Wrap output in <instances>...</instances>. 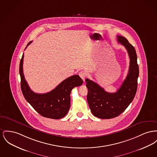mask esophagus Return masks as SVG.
<instances>
[{"label": "esophagus", "mask_w": 157, "mask_h": 157, "mask_svg": "<svg viewBox=\"0 0 157 157\" xmlns=\"http://www.w3.org/2000/svg\"><path fill=\"white\" fill-rule=\"evenodd\" d=\"M79 75L82 78V79L83 80V81H85V79L86 78V74L83 71H81V72H80L79 73Z\"/></svg>", "instance_id": "esophagus-1"}]
</instances>
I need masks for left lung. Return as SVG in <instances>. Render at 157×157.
<instances>
[{"mask_svg": "<svg viewBox=\"0 0 157 157\" xmlns=\"http://www.w3.org/2000/svg\"><path fill=\"white\" fill-rule=\"evenodd\" d=\"M117 41L125 47L130 58L129 72L117 91L106 92L98 84L85 79L87 101L91 111L94 116L103 119L119 116L133 101L137 91L139 66L135 48L125 37L117 36Z\"/></svg>", "mask_w": 157, "mask_h": 157, "instance_id": "1", "label": "left lung"}]
</instances>
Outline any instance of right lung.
Segmentation results:
<instances>
[{
	"label": "right lung",
	"instance_id": "1",
	"mask_svg": "<svg viewBox=\"0 0 157 157\" xmlns=\"http://www.w3.org/2000/svg\"><path fill=\"white\" fill-rule=\"evenodd\" d=\"M31 43L32 41L29 42L27 46ZM24 56L23 54L20 61L19 75L21 90L25 100L37 113L44 117L53 119L63 118L70 109V94L72 90L81 85L83 83L82 79L79 75H75L66 79L50 92L35 93L31 90L25 79L23 73Z\"/></svg>",
	"mask_w": 157,
	"mask_h": 157
}]
</instances>
